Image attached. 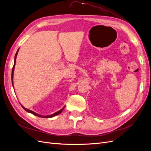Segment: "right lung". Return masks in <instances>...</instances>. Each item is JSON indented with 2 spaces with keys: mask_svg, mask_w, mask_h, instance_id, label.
<instances>
[{
  "mask_svg": "<svg viewBox=\"0 0 151 151\" xmlns=\"http://www.w3.org/2000/svg\"><path fill=\"white\" fill-rule=\"evenodd\" d=\"M18 51H19V49L17 50V52H16V55H15V57H14V66H13V68H12V75H11V79H12V86H14V85H13V74H14V67H15V64H16V57H17V53H18ZM21 106L23 108V109H24V110H26L27 112H29V113H32V114H33L34 115H36V116H39V117H42V118H52V117H53V116H56V115H59V114H60L62 111H63V109H64V107H63L62 109H61L60 110H59V111H57L56 113H53V114H52V115H47V116H43V115H39V114H37L36 113H35V112H34V111H31V110H29V109H27V108H24V107H23L21 105Z\"/></svg>",
  "mask_w": 151,
  "mask_h": 151,
  "instance_id": "add662e5",
  "label": "right lung"
}]
</instances>
